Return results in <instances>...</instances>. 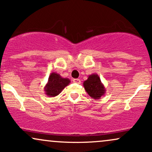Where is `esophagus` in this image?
Wrapping results in <instances>:
<instances>
[{"mask_svg":"<svg viewBox=\"0 0 152 152\" xmlns=\"http://www.w3.org/2000/svg\"><path fill=\"white\" fill-rule=\"evenodd\" d=\"M73 81H74V83H78V84H80V83H81V80H80L79 78H74V79L73 80Z\"/></svg>","mask_w":152,"mask_h":152,"instance_id":"esophagus-1","label":"esophagus"}]
</instances>
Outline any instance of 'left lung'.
I'll list each match as a JSON object with an SVG mask.
<instances>
[{"instance_id":"1","label":"left lung","mask_w":152,"mask_h":152,"mask_svg":"<svg viewBox=\"0 0 152 152\" xmlns=\"http://www.w3.org/2000/svg\"><path fill=\"white\" fill-rule=\"evenodd\" d=\"M83 85L86 91L92 99H101L106 93L105 87L96 74L89 75L87 80L83 81Z\"/></svg>"}]
</instances>
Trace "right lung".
<instances>
[{
	"label": "right lung",
	"mask_w": 152,
	"mask_h": 152,
	"mask_svg": "<svg viewBox=\"0 0 152 152\" xmlns=\"http://www.w3.org/2000/svg\"><path fill=\"white\" fill-rule=\"evenodd\" d=\"M71 81L68 78H63L57 73H51L44 87L45 93L49 97L56 96Z\"/></svg>",
	"instance_id": "1"
}]
</instances>
